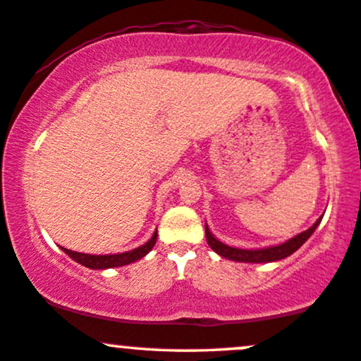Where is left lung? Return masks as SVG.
Instances as JSON below:
<instances>
[{"label":"left lung","mask_w":361,"mask_h":361,"mask_svg":"<svg viewBox=\"0 0 361 361\" xmlns=\"http://www.w3.org/2000/svg\"><path fill=\"white\" fill-rule=\"evenodd\" d=\"M322 221V218L317 219V223L309 228L304 233L297 234L295 238L289 239V241L281 244V246H274V247H266V249H254V251H247V249H238V247H231L226 246V244L219 243L213 234L209 233L208 226H206V241H208L209 247L213 249L214 252H218L219 256H223L226 259H231V261H238V262H272V261H279V259H284L287 256H290L292 252H295L302 244H304L307 239H309L314 231L317 229V226Z\"/></svg>","instance_id":"obj_1"}]
</instances>
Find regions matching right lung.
Wrapping results in <instances>:
<instances>
[{
    "label": "right lung",
    "instance_id": "right-lung-1",
    "mask_svg": "<svg viewBox=\"0 0 361 361\" xmlns=\"http://www.w3.org/2000/svg\"><path fill=\"white\" fill-rule=\"evenodd\" d=\"M155 243H157V231H155V234L152 236L150 241L143 244V246L133 249V251L122 252V254H110V256H92V254L69 251V249H66V247H62V251H64L71 259H74L75 262L82 264V266L89 267V269H110V267L127 266V264L138 261V259L147 256V254L152 251V247L155 246Z\"/></svg>",
    "mask_w": 361,
    "mask_h": 361
}]
</instances>
